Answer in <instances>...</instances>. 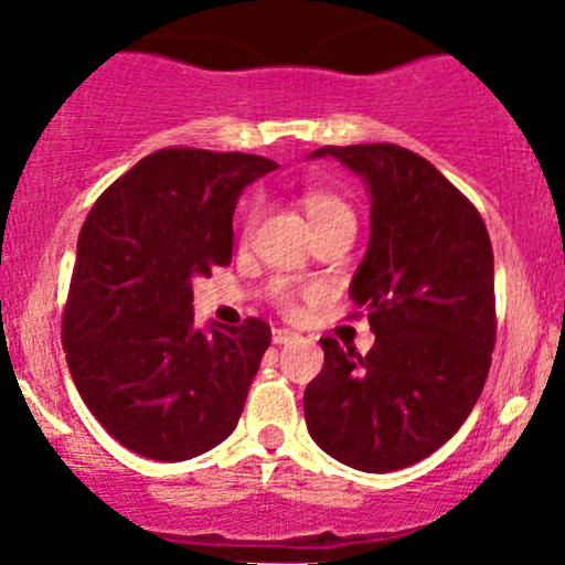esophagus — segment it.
<instances>
[{"label":"esophagus","instance_id":"esophagus-1","mask_svg":"<svg viewBox=\"0 0 565 565\" xmlns=\"http://www.w3.org/2000/svg\"><path fill=\"white\" fill-rule=\"evenodd\" d=\"M295 337L298 334L289 329H273V342H276V345H287V342H292Z\"/></svg>","mask_w":565,"mask_h":565}]
</instances>
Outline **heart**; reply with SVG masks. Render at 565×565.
I'll return each mask as SVG.
<instances>
[{
    "instance_id": "b5f03b06",
    "label": "heart",
    "mask_w": 565,
    "mask_h": 565,
    "mask_svg": "<svg viewBox=\"0 0 565 565\" xmlns=\"http://www.w3.org/2000/svg\"><path fill=\"white\" fill-rule=\"evenodd\" d=\"M300 205H303V211H307V220L309 225H312V231L326 228V225H337V223H354V211H351V205H348L340 194L331 192V189H307V192L300 194ZM253 217H256V214L250 211L245 220V236L250 234ZM270 295L278 307L284 309L295 307V295L287 281L273 284Z\"/></svg>"
}]
</instances>
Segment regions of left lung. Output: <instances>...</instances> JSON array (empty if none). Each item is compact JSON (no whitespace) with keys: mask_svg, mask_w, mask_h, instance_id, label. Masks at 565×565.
<instances>
[{"mask_svg":"<svg viewBox=\"0 0 565 565\" xmlns=\"http://www.w3.org/2000/svg\"><path fill=\"white\" fill-rule=\"evenodd\" d=\"M365 178L371 242L351 298L376 342L365 356L323 337L303 393L312 440L356 471L424 460L471 415L497 345L493 247L471 200L398 145L320 147Z\"/></svg>","mask_w":565,"mask_h":565,"instance_id":"left-lung-1","label":"left lung"}]
</instances>
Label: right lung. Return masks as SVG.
I'll return each mask as SVG.
<instances>
[{"mask_svg":"<svg viewBox=\"0 0 565 565\" xmlns=\"http://www.w3.org/2000/svg\"><path fill=\"white\" fill-rule=\"evenodd\" d=\"M276 170L250 152L167 147L110 183L77 239L63 351L114 440L181 462L236 429L270 326H194L192 281L231 262L242 189Z\"/></svg>","mask_w":565,"mask_h":565,"instance_id":"1","label":"right lung"}]
</instances>
